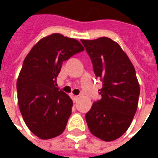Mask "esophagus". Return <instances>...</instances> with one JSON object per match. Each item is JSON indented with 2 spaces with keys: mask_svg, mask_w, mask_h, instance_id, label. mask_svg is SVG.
I'll return each mask as SVG.
<instances>
[{
  "mask_svg": "<svg viewBox=\"0 0 158 158\" xmlns=\"http://www.w3.org/2000/svg\"><path fill=\"white\" fill-rule=\"evenodd\" d=\"M70 96H71V98H72L73 101V102H75L76 101L78 100V98H79V96H74V95H73V94H71V95H70Z\"/></svg>",
  "mask_w": 158,
  "mask_h": 158,
  "instance_id": "1",
  "label": "esophagus"
}]
</instances>
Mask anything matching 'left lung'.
Wrapping results in <instances>:
<instances>
[{
    "mask_svg": "<svg viewBox=\"0 0 158 158\" xmlns=\"http://www.w3.org/2000/svg\"><path fill=\"white\" fill-rule=\"evenodd\" d=\"M81 42L103 84L98 90L102 99L86 113V123L92 135L112 141L129 129L137 110L139 85L135 69L120 45L110 38Z\"/></svg>",
    "mask_w": 158,
    "mask_h": 158,
    "instance_id": "obj_1",
    "label": "left lung"
}]
</instances>
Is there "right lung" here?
Instances as JSON below:
<instances>
[{
  "instance_id": "obj_1",
  "label": "right lung",
  "mask_w": 158,
  "mask_h": 158,
  "mask_svg": "<svg viewBox=\"0 0 158 158\" xmlns=\"http://www.w3.org/2000/svg\"><path fill=\"white\" fill-rule=\"evenodd\" d=\"M85 49L77 40L52 34L26 56L17 81L18 102L29 130L43 139L60 135L72 113L73 101L56 87L62 62Z\"/></svg>"
}]
</instances>
